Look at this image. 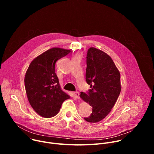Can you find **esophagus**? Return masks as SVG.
Listing matches in <instances>:
<instances>
[{
    "label": "esophagus",
    "mask_w": 154,
    "mask_h": 154,
    "mask_svg": "<svg viewBox=\"0 0 154 154\" xmlns=\"http://www.w3.org/2000/svg\"><path fill=\"white\" fill-rule=\"evenodd\" d=\"M80 94L79 92H75L74 93V96H75V97L77 99H80V96H79Z\"/></svg>",
    "instance_id": "34e87169"
}]
</instances>
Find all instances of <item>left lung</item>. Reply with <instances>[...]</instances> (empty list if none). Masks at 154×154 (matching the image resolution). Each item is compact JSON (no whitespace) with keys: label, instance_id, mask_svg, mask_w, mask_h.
Listing matches in <instances>:
<instances>
[{"label":"left lung","instance_id":"left-lung-1","mask_svg":"<svg viewBox=\"0 0 154 154\" xmlns=\"http://www.w3.org/2000/svg\"><path fill=\"white\" fill-rule=\"evenodd\" d=\"M86 80L91 89L88 94L81 92V99L93 107L91 115L84 118L96 123L111 112L121 90V75L112 58L103 51L90 48L87 53Z\"/></svg>","mask_w":154,"mask_h":154}]
</instances>
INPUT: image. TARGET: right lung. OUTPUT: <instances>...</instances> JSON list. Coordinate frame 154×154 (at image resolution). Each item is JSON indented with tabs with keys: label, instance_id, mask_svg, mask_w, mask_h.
Listing matches in <instances>:
<instances>
[{
	"label": "right lung",
	"instance_id": "right-lung-1",
	"mask_svg": "<svg viewBox=\"0 0 154 154\" xmlns=\"http://www.w3.org/2000/svg\"><path fill=\"white\" fill-rule=\"evenodd\" d=\"M71 50L53 48L33 60L26 71L24 83L29 102L39 116L49 118L59 112L70 96L61 90L55 72V63Z\"/></svg>",
	"mask_w": 154,
	"mask_h": 154
}]
</instances>
